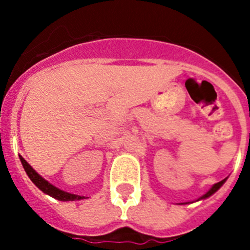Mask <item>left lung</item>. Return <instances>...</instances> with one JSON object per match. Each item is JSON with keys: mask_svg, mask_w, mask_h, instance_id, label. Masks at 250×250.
Returning a JSON list of instances; mask_svg holds the SVG:
<instances>
[{"mask_svg": "<svg viewBox=\"0 0 250 250\" xmlns=\"http://www.w3.org/2000/svg\"><path fill=\"white\" fill-rule=\"evenodd\" d=\"M225 182H227V178H225V179H223L222 182H219V183H216V184H214L213 187H211L210 189H209V190H208L207 193L204 194V195H203V196H200V198H199V199H198V200L207 199V198H209V196H211V195H213V194L215 193V191H218V190H219V189H220V187H222V185L224 184ZM198 200H196V202H198ZM180 204H182V205H183V204H189V203H180Z\"/></svg>", "mask_w": 250, "mask_h": 250, "instance_id": "obj_1", "label": "left lung"}]
</instances>
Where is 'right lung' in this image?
<instances>
[{
	"mask_svg": "<svg viewBox=\"0 0 250 250\" xmlns=\"http://www.w3.org/2000/svg\"><path fill=\"white\" fill-rule=\"evenodd\" d=\"M20 160H21L22 167H23V169H25L26 174H27L28 178L31 179V182L34 183V184L39 188L40 190L43 191V193L47 194V195L52 196V198H55V199L57 200H61V202H74V200L86 199L85 196L67 193V191H63L61 190V189H59V188H56L55 185L50 184L47 180H45L42 176L37 173L36 170L32 169V167H31V165L28 164L27 161L22 158L21 155H20Z\"/></svg>",
	"mask_w": 250,
	"mask_h": 250,
	"instance_id": "add662e5",
	"label": "right lung"
}]
</instances>
